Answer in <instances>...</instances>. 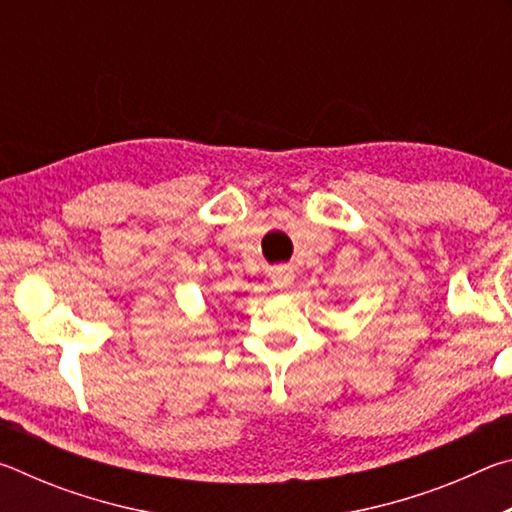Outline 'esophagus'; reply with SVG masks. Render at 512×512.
I'll return each instance as SVG.
<instances>
[{"mask_svg": "<svg viewBox=\"0 0 512 512\" xmlns=\"http://www.w3.org/2000/svg\"><path fill=\"white\" fill-rule=\"evenodd\" d=\"M271 282L275 289H289V284L293 282V271L287 266H277L271 271Z\"/></svg>", "mask_w": 512, "mask_h": 512, "instance_id": "34e87169", "label": "esophagus"}]
</instances>
